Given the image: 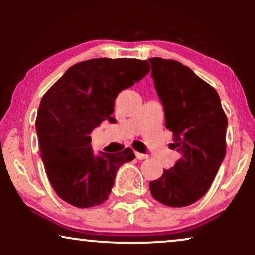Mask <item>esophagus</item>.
<instances>
[{"instance_id": "obj_1", "label": "esophagus", "mask_w": 255, "mask_h": 255, "mask_svg": "<svg viewBox=\"0 0 255 255\" xmlns=\"http://www.w3.org/2000/svg\"><path fill=\"white\" fill-rule=\"evenodd\" d=\"M135 156H136V158L139 160H142V159H146V158H147L148 156L147 154H144V153H140V152H136L135 153Z\"/></svg>"}]
</instances>
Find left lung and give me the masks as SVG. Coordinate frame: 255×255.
<instances>
[{
	"mask_svg": "<svg viewBox=\"0 0 255 255\" xmlns=\"http://www.w3.org/2000/svg\"><path fill=\"white\" fill-rule=\"evenodd\" d=\"M165 126L181 153L170 170L150 182L152 197L170 207L194 204L209 191L227 150L228 119L211 85L175 60L148 58Z\"/></svg>",
	"mask_w": 255,
	"mask_h": 255,
	"instance_id": "1",
	"label": "left lung"
}]
</instances>
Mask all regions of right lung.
<instances>
[{"label": "right lung", "mask_w": 255, "mask_h": 255, "mask_svg": "<svg viewBox=\"0 0 255 255\" xmlns=\"http://www.w3.org/2000/svg\"><path fill=\"white\" fill-rule=\"evenodd\" d=\"M148 72L146 60L92 58L67 69L43 96L36 119L40 157L52 188L66 203L80 209L104 203L116 171L135 158L129 147L96 157L90 134L113 120L119 92Z\"/></svg>", "instance_id": "right-lung-1"}]
</instances>
